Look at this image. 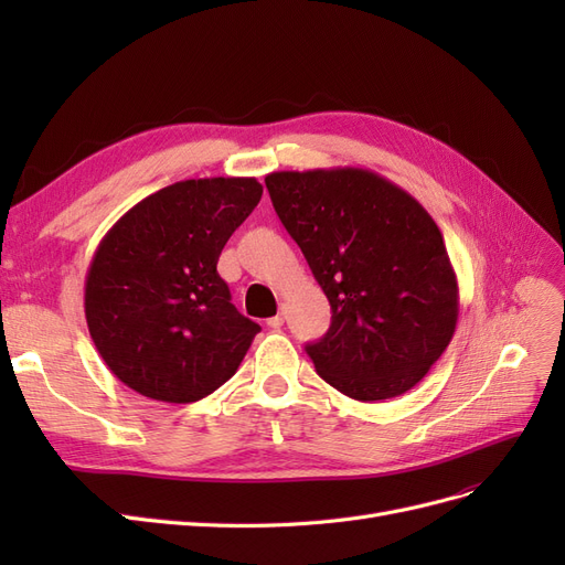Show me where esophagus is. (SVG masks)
I'll return each instance as SVG.
<instances>
[{
    "label": "esophagus",
    "instance_id": "esophagus-1",
    "mask_svg": "<svg viewBox=\"0 0 565 565\" xmlns=\"http://www.w3.org/2000/svg\"><path fill=\"white\" fill-rule=\"evenodd\" d=\"M282 322H285V318H282V313H278V316L268 318V328H270V330H280Z\"/></svg>",
    "mask_w": 565,
    "mask_h": 565
}]
</instances>
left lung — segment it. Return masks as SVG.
Wrapping results in <instances>:
<instances>
[{
	"instance_id": "obj_1",
	"label": "left lung",
	"mask_w": 565,
	"mask_h": 565,
	"mask_svg": "<svg viewBox=\"0 0 565 565\" xmlns=\"http://www.w3.org/2000/svg\"><path fill=\"white\" fill-rule=\"evenodd\" d=\"M270 202L332 306L306 353L355 401L396 398L424 380L457 328L459 289L436 221L361 167L273 172Z\"/></svg>"
}]
</instances>
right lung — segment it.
Here are the masks:
<instances>
[{"instance_id": "1", "label": "right lung", "mask_w": 565, "mask_h": 565, "mask_svg": "<svg viewBox=\"0 0 565 565\" xmlns=\"http://www.w3.org/2000/svg\"><path fill=\"white\" fill-rule=\"evenodd\" d=\"M262 193L249 177L179 181L104 235L84 316L119 382L152 401L195 403L233 377L262 328L231 303L216 264Z\"/></svg>"}]
</instances>
